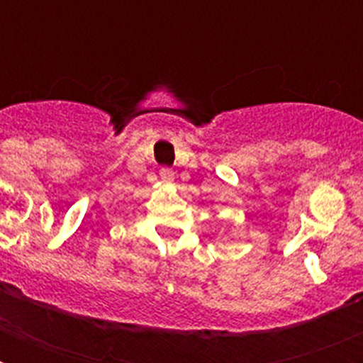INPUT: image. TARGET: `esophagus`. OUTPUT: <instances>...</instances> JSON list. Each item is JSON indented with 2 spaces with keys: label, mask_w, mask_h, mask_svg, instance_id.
I'll return each mask as SVG.
<instances>
[{
  "label": "esophagus",
  "mask_w": 363,
  "mask_h": 363,
  "mask_svg": "<svg viewBox=\"0 0 363 363\" xmlns=\"http://www.w3.org/2000/svg\"><path fill=\"white\" fill-rule=\"evenodd\" d=\"M160 177H162V181L169 182V181H173V179H175V173H173L171 169H162V171H160Z\"/></svg>",
  "instance_id": "esophagus-1"
}]
</instances>
